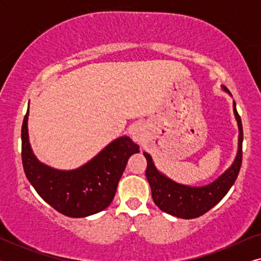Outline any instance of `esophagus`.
Listing matches in <instances>:
<instances>
[{"instance_id":"esophagus-1","label":"esophagus","mask_w":261,"mask_h":261,"mask_svg":"<svg viewBox=\"0 0 261 261\" xmlns=\"http://www.w3.org/2000/svg\"><path fill=\"white\" fill-rule=\"evenodd\" d=\"M129 134L132 139H133V141L138 142V144H141L146 137V128L144 126V123H134L133 126L130 127Z\"/></svg>"}]
</instances>
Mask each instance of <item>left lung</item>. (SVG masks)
Returning <instances> with one entry per match:
<instances>
[{"label": "left lung", "mask_w": 261, "mask_h": 261, "mask_svg": "<svg viewBox=\"0 0 261 261\" xmlns=\"http://www.w3.org/2000/svg\"><path fill=\"white\" fill-rule=\"evenodd\" d=\"M221 88L224 92L231 96L227 88ZM233 112L239 128L237 156L233 164L212 183L203 185V187H190V185L177 183L160 172L154 165L152 156L147 152H144L145 158L147 160L146 178L151 187L152 198L155 205L164 213L179 217V219H195L215 206L233 187L241 167L242 140H244L241 119L237 112V105L234 101Z\"/></svg>", "instance_id": "8db88e82"}]
</instances>
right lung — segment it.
<instances>
[{"instance_id":"add662e5","label":"right lung","mask_w":261,"mask_h":261,"mask_svg":"<svg viewBox=\"0 0 261 261\" xmlns=\"http://www.w3.org/2000/svg\"><path fill=\"white\" fill-rule=\"evenodd\" d=\"M28 115L30 106L21 129L22 164L27 179L39 196L69 217H87L105 210L113 202L128 159L139 153V145L123 135L84 165L74 170H58L41 163L33 153L28 137Z\"/></svg>"}]
</instances>
